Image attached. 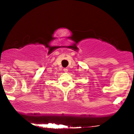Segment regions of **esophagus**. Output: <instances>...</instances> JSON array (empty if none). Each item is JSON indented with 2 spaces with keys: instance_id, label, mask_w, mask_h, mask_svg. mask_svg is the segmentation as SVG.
<instances>
[{
  "instance_id": "obj_1",
  "label": "esophagus",
  "mask_w": 134,
  "mask_h": 134,
  "mask_svg": "<svg viewBox=\"0 0 134 134\" xmlns=\"http://www.w3.org/2000/svg\"><path fill=\"white\" fill-rule=\"evenodd\" d=\"M63 71H64V72H68V69H63Z\"/></svg>"
}]
</instances>
